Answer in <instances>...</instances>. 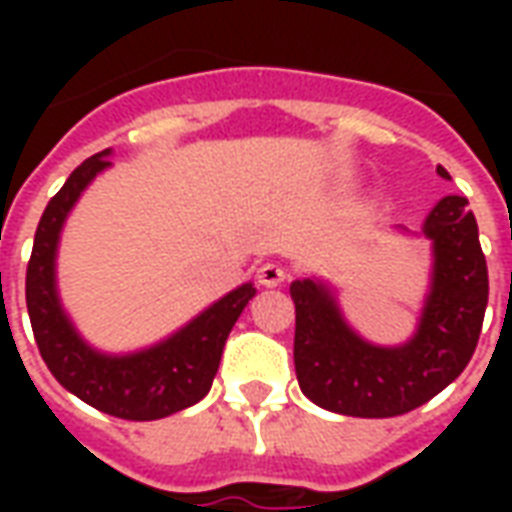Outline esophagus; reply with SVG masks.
Instances as JSON below:
<instances>
[{"label": "esophagus", "instance_id": "obj_1", "mask_svg": "<svg viewBox=\"0 0 512 512\" xmlns=\"http://www.w3.org/2000/svg\"><path fill=\"white\" fill-rule=\"evenodd\" d=\"M285 277H288V271L279 263H263V266L257 268V282L266 285V288H277V285L285 282Z\"/></svg>", "mask_w": 512, "mask_h": 512}]
</instances>
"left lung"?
I'll return each instance as SVG.
<instances>
[{"label":"left lung","mask_w":512,"mask_h":512,"mask_svg":"<svg viewBox=\"0 0 512 512\" xmlns=\"http://www.w3.org/2000/svg\"><path fill=\"white\" fill-rule=\"evenodd\" d=\"M450 178L447 169H436ZM466 197L450 194L428 213L422 233L433 241V279L417 334L381 348L345 323L332 290L296 279L293 362L304 395L345 417H397L414 411L469 365L488 304V266Z\"/></svg>","instance_id":"1"}]
</instances>
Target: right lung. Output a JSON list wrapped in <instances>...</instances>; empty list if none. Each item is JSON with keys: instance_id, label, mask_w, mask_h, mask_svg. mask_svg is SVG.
Segmentation results:
<instances>
[{"instance_id": "1", "label": "right lung", "mask_w": 512, "mask_h": 512, "mask_svg": "<svg viewBox=\"0 0 512 512\" xmlns=\"http://www.w3.org/2000/svg\"><path fill=\"white\" fill-rule=\"evenodd\" d=\"M106 156L109 150L95 153L73 169L71 178L51 197L40 216L27 266V310L40 356L51 376L68 392L104 414L147 422L178 414L208 395L222 362L227 334L233 332L238 315L257 290L252 282H246L200 312L164 343L139 354L106 356L93 351L62 310L54 282V257L65 216L87 183L112 164Z\"/></svg>"}]
</instances>
